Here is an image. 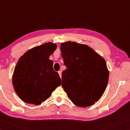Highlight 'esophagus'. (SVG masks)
<instances>
[{"label": "esophagus", "mask_w": 130, "mask_h": 130, "mask_svg": "<svg viewBox=\"0 0 130 130\" xmlns=\"http://www.w3.org/2000/svg\"><path fill=\"white\" fill-rule=\"evenodd\" d=\"M58 73H59V76H60V78H61V72L60 71H58Z\"/></svg>", "instance_id": "34e87169"}]
</instances>
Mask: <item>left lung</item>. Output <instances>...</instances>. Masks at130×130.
Returning a JSON list of instances; mask_svg holds the SVG:
<instances>
[{"label":"left lung","instance_id":"left-lung-1","mask_svg":"<svg viewBox=\"0 0 130 130\" xmlns=\"http://www.w3.org/2000/svg\"><path fill=\"white\" fill-rule=\"evenodd\" d=\"M60 51L67 67L62 72L61 86L68 98L78 107L94 104L108 84L105 60L88 45L75 42L61 43Z\"/></svg>","mask_w":130,"mask_h":130}]
</instances>
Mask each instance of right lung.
Returning a JSON list of instances; mask_svg holds the SVG:
<instances>
[{
  "instance_id": "add662e5",
  "label": "right lung",
  "mask_w": 130,
  "mask_h": 130,
  "mask_svg": "<svg viewBox=\"0 0 130 130\" xmlns=\"http://www.w3.org/2000/svg\"><path fill=\"white\" fill-rule=\"evenodd\" d=\"M55 43H44L27 51L19 58L12 76V85L25 103L39 105L51 96L61 85V79L54 71L50 56L56 49Z\"/></svg>"
}]
</instances>
